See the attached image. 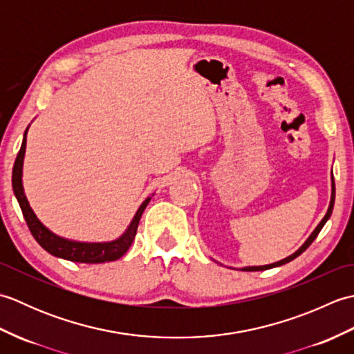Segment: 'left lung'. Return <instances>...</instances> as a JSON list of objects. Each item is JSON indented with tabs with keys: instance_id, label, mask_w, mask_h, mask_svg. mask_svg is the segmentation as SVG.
<instances>
[{
	"instance_id": "obj_1",
	"label": "left lung",
	"mask_w": 354,
	"mask_h": 354,
	"mask_svg": "<svg viewBox=\"0 0 354 354\" xmlns=\"http://www.w3.org/2000/svg\"><path fill=\"white\" fill-rule=\"evenodd\" d=\"M333 205H335V179H332V199H330V205H328V209H327V213H326V216H324V219H322L321 222H319V225L317 228H315V231L312 232V234L309 236V239L306 240L304 242V245L299 248V250L297 251V252H293L292 255H289V257H286V259H283V260H280V261H277V263H272V265H266V266H252V268H243L242 270H266V269H270V268H275V266H281V265H286V263H289V261H292L293 259H297L299 254H303L307 248H309L310 245H312V242L315 239H317V236L319 234V231L322 230V227H324L326 225V222L328 221V217L332 216V212H333Z\"/></svg>"
}]
</instances>
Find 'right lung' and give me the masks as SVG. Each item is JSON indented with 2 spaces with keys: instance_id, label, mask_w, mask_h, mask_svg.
Segmentation results:
<instances>
[{
  "instance_id": "1",
  "label": "right lung",
  "mask_w": 354,
  "mask_h": 354,
  "mask_svg": "<svg viewBox=\"0 0 354 354\" xmlns=\"http://www.w3.org/2000/svg\"><path fill=\"white\" fill-rule=\"evenodd\" d=\"M26 135L24 140H22L21 149L18 152L17 160H15L13 165V173H12V187L13 193L17 196L22 216L27 222V227L32 232L35 240L39 243L45 251L56 255V257H61L70 261H79V263H104V261H114L120 257H123L126 251L129 250L132 245L135 234H137V228L141 219V214L147 207L150 198H147L142 202L141 207L138 208L137 214L133 216V219L129 225V228L126 230L124 234L114 240V242H106V243H82V242H73V240H66L53 234L50 230H47L44 225L37 219L33 209L30 208L28 201L24 194V189H22V162H24V153H26Z\"/></svg>"
}]
</instances>
